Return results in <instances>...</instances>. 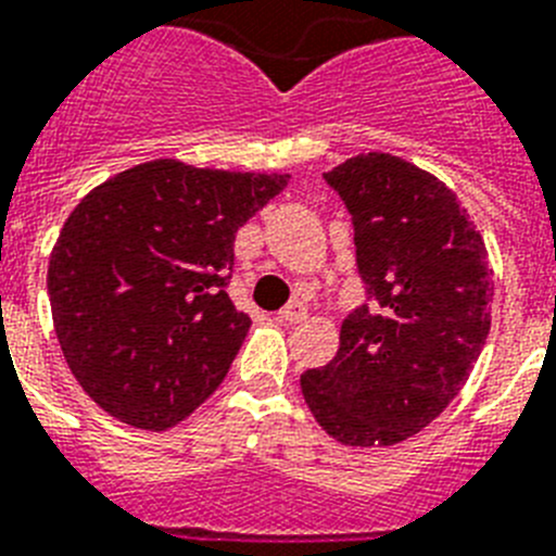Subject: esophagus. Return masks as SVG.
Masks as SVG:
<instances>
[{"mask_svg": "<svg viewBox=\"0 0 556 556\" xmlns=\"http://www.w3.org/2000/svg\"><path fill=\"white\" fill-rule=\"evenodd\" d=\"M279 319L288 321V325H296V321L307 319V307H305V302H300V300L288 302V305L282 307V311H279Z\"/></svg>", "mask_w": 556, "mask_h": 556, "instance_id": "34e87169", "label": "esophagus"}]
</instances>
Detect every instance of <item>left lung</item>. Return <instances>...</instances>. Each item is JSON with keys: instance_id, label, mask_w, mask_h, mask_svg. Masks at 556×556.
<instances>
[{"instance_id": "obj_1", "label": "left lung", "mask_w": 556, "mask_h": 556, "mask_svg": "<svg viewBox=\"0 0 556 556\" xmlns=\"http://www.w3.org/2000/svg\"><path fill=\"white\" fill-rule=\"evenodd\" d=\"M325 184L350 212L367 302L302 395L336 441L393 446L450 407L486 344V245L455 191L395 155L350 157Z\"/></svg>"}]
</instances>
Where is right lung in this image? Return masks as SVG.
I'll list each match as a JSON object with an SVG mask.
<instances>
[{
	"mask_svg": "<svg viewBox=\"0 0 556 556\" xmlns=\"http://www.w3.org/2000/svg\"><path fill=\"white\" fill-rule=\"evenodd\" d=\"M286 184L149 161L73 208L48 293L64 358L98 407L157 432L223 384L251 328L226 291L237 228Z\"/></svg>",
	"mask_w": 556,
	"mask_h": 556,
	"instance_id": "1",
	"label": "right lung"
}]
</instances>
